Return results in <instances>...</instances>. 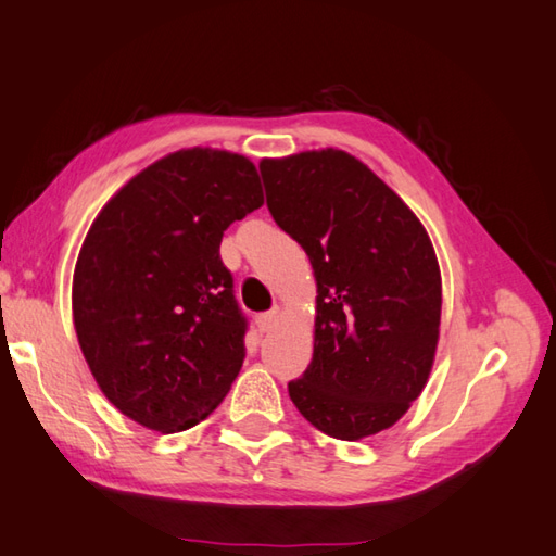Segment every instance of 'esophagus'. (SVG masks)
Returning a JSON list of instances; mask_svg holds the SVG:
<instances>
[{
  "instance_id": "esophagus-1",
  "label": "esophagus",
  "mask_w": 556,
  "mask_h": 556,
  "mask_svg": "<svg viewBox=\"0 0 556 556\" xmlns=\"http://www.w3.org/2000/svg\"><path fill=\"white\" fill-rule=\"evenodd\" d=\"M279 320H281V308L277 306V308H271L269 313H262V316H257V328L262 332H269V330H275L279 326Z\"/></svg>"
}]
</instances>
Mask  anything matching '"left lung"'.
<instances>
[{
  "label": "left lung",
  "mask_w": 556,
  "mask_h": 556,
  "mask_svg": "<svg viewBox=\"0 0 556 556\" xmlns=\"http://www.w3.org/2000/svg\"><path fill=\"white\" fill-rule=\"evenodd\" d=\"M260 173L271 218L316 277L313 359L289 396L330 438L377 435L406 416L435 362L442 277L428 230L345 150L265 157Z\"/></svg>",
  "instance_id": "8db88e82"
}]
</instances>
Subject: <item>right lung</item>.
<instances>
[{
    "label": "right lung",
    "mask_w": 556,
    "mask_h": 556,
    "mask_svg": "<svg viewBox=\"0 0 556 556\" xmlns=\"http://www.w3.org/2000/svg\"><path fill=\"white\" fill-rule=\"evenodd\" d=\"M265 204L245 155L181 148L128 179L89 226L73 275L79 350L109 403L155 432L214 413L245 357L224 230Z\"/></svg>",
    "instance_id": "1"
}]
</instances>
